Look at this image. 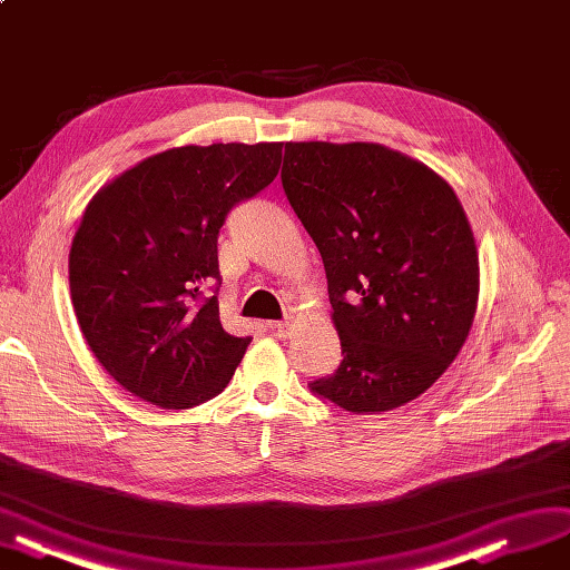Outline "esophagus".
<instances>
[{
	"instance_id": "34e87169",
	"label": "esophagus",
	"mask_w": 570,
	"mask_h": 570,
	"mask_svg": "<svg viewBox=\"0 0 570 570\" xmlns=\"http://www.w3.org/2000/svg\"><path fill=\"white\" fill-rule=\"evenodd\" d=\"M273 332H276V335H278L281 340H287V337L292 335V321H283V323H273Z\"/></svg>"
}]
</instances>
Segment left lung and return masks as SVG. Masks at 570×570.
Instances as JSON below:
<instances>
[{
  "mask_svg": "<svg viewBox=\"0 0 570 570\" xmlns=\"http://www.w3.org/2000/svg\"><path fill=\"white\" fill-rule=\"evenodd\" d=\"M283 188L316 243L342 342L318 396L382 415L455 361L479 306V252L443 176L382 144H285Z\"/></svg>",
  "mask_w": 570,
  "mask_h": 570,
  "instance_id": "left-lung-1",
  "label": "left lung"
}]
</instances>
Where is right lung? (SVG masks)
Returning <instances> with one entry per match:
<instances>
[{"mask_svg": "<svg viewBox=\"0 0 570 570\" xmlns=\"http://www.w3.org/2000/svg\"><path fill=\"white\" fill-rule=\"evenodd\" d=\"M283 144L179 146L96 190L68 276L77 323L108 375L167 410L222 394L252 337L228 335L217 238L233 205L278 176Z\"/></svg>", "mask_w": 570, "mask_h": 570, "instance_id": "right-lung-1", "label": "right lung"}]
</instances>
